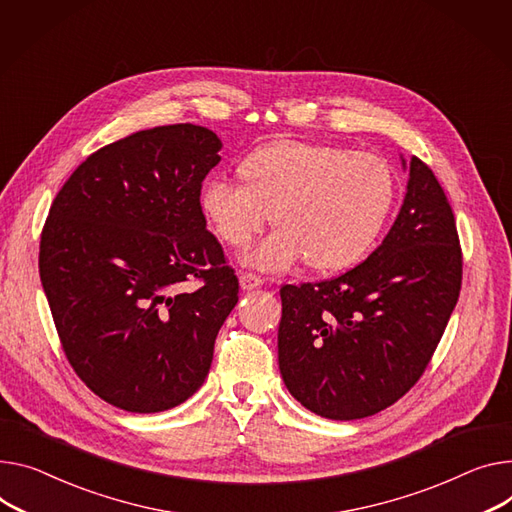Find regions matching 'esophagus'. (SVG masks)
<instances>
[{
    "label": "esophagus",
    "instance_id": "1",
    "mask_svg": "<svg viewBox=\"0 0 512 512\" xmlns=\"http://www.w3.org/2000/svg\"><path fill=\"white\" fill-rule=\"evenodd\" d=\"M260 285H262V279L256 277V274H252V272H242V274H240V287H242L244 291L258 289Z\"/></svg>",
    "mask_w": 512,
    "mask_h": 512
}]
</instances>
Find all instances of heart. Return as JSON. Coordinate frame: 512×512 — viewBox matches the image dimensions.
I'll return each instance as SVG.
<instances>
[{
    "label": "heart",
    "mask_w": 512,
    "mask_h": 512,
    "mask_svg": "<svg viewBox=\"0 0 512 512\" xmlns=\"http://www.w3.org/2000/svg\"><path fill=\"white\" fill-rule=\"evenodd\" d=\"M242 180L213 176L201 186V211L217 238L244 246L270 219L279 223L242 262L279 272L307 258L313 268L355 264L377 240L396 199L389 164L373 151L277 141L254 149Z\"/></svg>",
    "instance_id": "1"
}]
</instances>
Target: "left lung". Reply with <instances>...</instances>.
Masks as SVG:
<instances>
[{
    "label": "left lung",
    "mask_w": 512,
    "mask_h": 512,
    "mask_svg": "<svg viewBox=\"0 0 512 512\" xmlns=\"http://www.w3.org/2000/svg\"><path fill=\"white\" fill-rule=\"evenodd\" d=\"M400 213L365 262L322 283L285 285L279 369L322 418L373 416L420 379L461 289V248L447 196L418 157Z\"/></svg>",
    "instance_id": "obj_1"
}]
</instances>
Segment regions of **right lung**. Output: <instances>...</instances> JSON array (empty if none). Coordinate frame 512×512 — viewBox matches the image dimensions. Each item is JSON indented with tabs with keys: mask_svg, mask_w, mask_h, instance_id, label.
<instances>
[{
	"mask_svg": "<svg viewBox=\"0 0 512 512\" xmlns=\"http://www.w3.org/2000/svg\"><path fill=\"white\" fill-rule=\"evenodd\" d=\"M221 147L190 123L133 133L92 153L51 205L38 270L63 350L121 410L186 402L238 303V277L199 203ZM190 280L202 287L186 292Z\"/></svg>",
	"mask_w": 512,
	"mask_h": 512,
	"instance_id": "1",
	"label": "right lung"
}]
</instances>
